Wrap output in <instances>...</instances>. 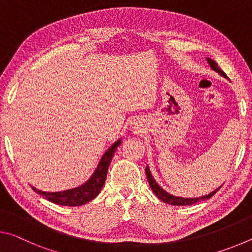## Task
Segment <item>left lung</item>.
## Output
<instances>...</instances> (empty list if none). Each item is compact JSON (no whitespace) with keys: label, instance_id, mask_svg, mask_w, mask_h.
Returning <instances> with one entry per match:
<instances>
[{"label":"left lung","instance_id":"obj_1","mask_svg":"<svg viewBox=\"0 0 252 252\" xmlns=\"http://www.w3.org/2000/svg\"><path fill=\"white\" fill-rule=\"evenodd\" d=\"M207 61L209 64H210L211 69L213 71L218 72V73L220 75H222L223 78L228 79V76L225 75L224 72L220 69V67L218 66V64L213 61V60L207 58ZM146 173H147V178H148V182H149V186H150V188L152 189L153 192H155V194L157 195L158 198H159L161 201H163L165 203L168 204H172V206H189V204H194L197 202H200L202 201V200H207V199H210L213 194H215L217 191H218L221 187L217 188L216 190H213L212 192H210L209 194H206L203 195V197H199V198H182V197H176V195H172L168 193L167 191L162 189V188L158 185V183L156 182L155 179H153L152 174L150 172V169H149V167L146 168Z\"/></svg>","mask_w":252,"mask_h":252}]
</instances>
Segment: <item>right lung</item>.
I'll list each match as a JSON object with an SVG mask.
<instances>
[{
	"label": "right lung",
	"mask_w": 252,
	"mask_h": 252,
	"mask_svg": "<svg viewBox=\"0 0 252 252\" xmlns=\"http://www.w3.org/2000/svg\"><path fill=\"white\" fill-rule=\"evenodd\" d=\"M121 142V139H119L117 142H114L112 146L105 151L91 178L80 187L64 191H60V192H45V191L39 190L31 186L32 189L35 191L36 193L41 194L42 197H44L45 199H48L49 201L53 203L67 207L83 206V204L91 201V200L94 199L96 195L100 193L102 187H103L105 182L106 173H108L111 160H112L114 152L117 151V148L120 146Z\"/></svg>",
	"instance_id": "add662e5"
}]
</instances>
